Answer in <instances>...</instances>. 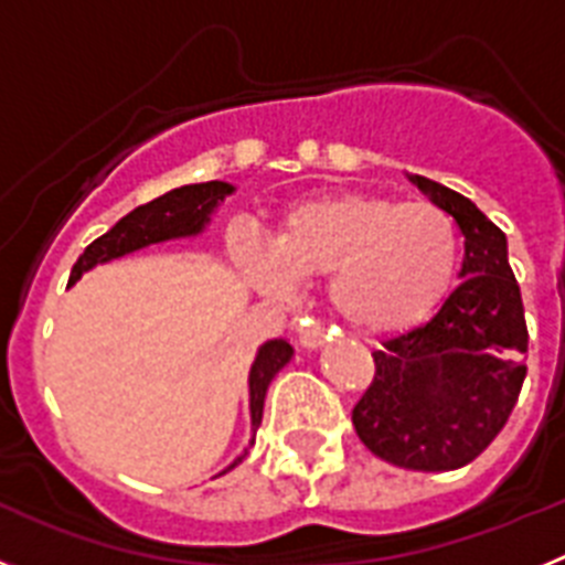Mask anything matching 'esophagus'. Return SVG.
Listing matches in <instances>:
<instances>
[{
    "label": "esophagus",
    "mask_w": 565,
    "mask_h": 565,
    "mask_svg": "<svg viewBox=\"0 0 565 565\" xmlns=\"http://www.w3.org/2000/svg\"><path fill=\"white\" fill-rule=\"evenodd\" d=\"M328 337H331V333L319 326L317 319H302L297 328V339H299V344L306 348V351H317V348H322Z\"/></svg>",
    "instance_id": "esophagus-1"
}]
</instances>
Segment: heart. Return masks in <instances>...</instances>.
I'll use <instances>...</instances> for the list:
<instances>
[{"label":"heart","instance_id":"obj_1","mask_svg":"<svg viewBox=\"0 0 565 565\" xmlns=\"http://www.w3.org/2000/svg\"><path fill=\"white\" fill-rule=\"evenodd\" d=\"M461 237L450 214L430 201L337 192L288 209L274 243H246L243 271L274 297H291L297 279L328 277L333 311L367 333L418 326L450 294Z\"/></svg>","mask_w":565,"mask_h":565}]
</instances>
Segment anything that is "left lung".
I'll list each match as a JSON object with an SVG mask.
<instances>
[{
    "label": "left lung",
    "instance_id": "8db88e82",
    "mask_svg": "<svg viewBox=\"0 0 565 565\" xmlns=\"http://www.w3.org/2000/svg\"><path fill=\"white\" fill-rule=\"evenodd\" d=\"M407 178L461 228V286L424 326L373 351L376 376L353 427L382 461L447 472L476 461L503 430L526 379L529 333L507 234L463 194Z\"/></svg>",
    "mask_w": 565,
    "mask_h": 565
}]
</instances>
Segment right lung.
I'll list each match as a JSON object with an SVG mask.
<instances>
[{
  "instance_id": "add662e5",
  "label": "right lung",
  "mask_w": 565,
  "mask_h": 565,
  "mask_svg": "<svg viewBox=\"0 0 565 565\" xmlns=\"http://www.w3.org/2000/svg\"><path fill=\"white\" fill-rule=\"evenodd\" d=\"M234 192L232 183L226 181H209V183H189V186L172 189V192L161 194L149 201L147 206H138L115 223L107 234H102L98 239H93L84 254L78 257V263L70 271V286H76L84 271L89 268L109 263V259H118L124 254H132L138 248H147L152 243H167V239L178 237H194L201 234L203 228L212 221L214 209L226 201L228 194ZM294 356V348L286 339H271V342L259 344L257 356H254L252 371H248V411H252V433L257 436V427L263 422V404H266V393L271 379L277 376ZM248 441V447L254 444ZM248 450H243V456L234 458L223 472L237 467Z\"/></svg>"
}]
</instances>
